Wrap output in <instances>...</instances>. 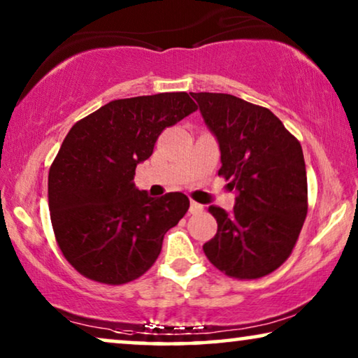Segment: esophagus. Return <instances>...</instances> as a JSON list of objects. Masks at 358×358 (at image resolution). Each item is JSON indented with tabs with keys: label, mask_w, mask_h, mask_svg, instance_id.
I'll return each instance as SVG.
<instances>
[{
	"label": "esophagus",
	"mask_w": 358,
	"mask_h": 358,
	"mask_svg": "<svg viewBox=\"0 0 358 358\" xmlns=\"http://www.w3.org/2000/svg\"><path fill=\"white\" fill-rule=\"evenodd\" d=\"M202 210H203V205L194 202V200L190 202V208H189L190 213H199V212H202Z\"/></svg>",
	"instance_id": "34e87169"
}]
</instances>
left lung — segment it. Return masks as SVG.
Masks as SVG:
<instances>
[{"label":"left lung","mask_w":358,"mask_h":358,"mask_svg":"<svg viewBox=\"0 0 358 358\" xmlns=\"http://www.w3.org/2000/svg\"><path fill=\"white\" fill-rule=\"evenodd\" d=\"M222 151L218 176L238 190L231 213L210 207L217 234L210 262L238 280L266 277L290 257L308 213L300 141L262 106L223 92H190Z\"/></svg>","instance_id":"left-lung-1"}]
</instances>
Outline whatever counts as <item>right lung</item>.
I'll return each instance as SVG.
<instances>
[{"instance_id": "obj_1", "label": "right lung", "mask_w": 358, "mask_h": 358, "mask_svg": "<svg viewBox=\"0 0 358 358\" xmlns=\"http://www.w3.org/2000/svg\"><path fill=\"white\" fill-rule=\"evenodd\" d=\"M197 110L187 92L110 101L78 120L48 171V208L63 257L90 280L124 285L143 275L189 199L135 189L136 164L161 131Z\"/></svg>"}]
</instances>
